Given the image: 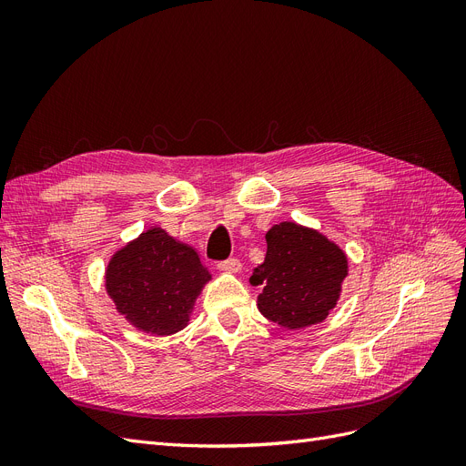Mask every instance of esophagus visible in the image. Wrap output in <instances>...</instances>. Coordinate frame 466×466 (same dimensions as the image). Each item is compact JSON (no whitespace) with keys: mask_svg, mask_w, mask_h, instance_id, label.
Instances as JSON below:
<instances>
[{"mask_svg":"<svg viewBox=\"0 0 466 466\" xmlns=\"http://www.w3.org/2000/svg\"><path fill=\"white\" fill-rule=\"evenodd\" d=\"M218 266H219V270H223V272H229V274L241 272V268H243V264H241V260H238V258H228V260H221Z\"/></svg>","mask_w":466,"mask_h":466,"instance_id":"obj_1","label":"esophagus"}]
</instances>
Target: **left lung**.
I'll return each instance as SVG.
<instances>
[{
  "instance_id": "left-lung-1",
  "label": "left lung",
  "mask_w": 466,
  "mask_h": 466,
  "mask_svg": "<svg viewBox=\"0 0 466 466\" xmlns=\"http://www.w3.org/2000/svg\"><path fill=\"white\" fill-rule=\"evenodd\" d=\"M266 245L264 262L250 278L264 286L258 311L289 330L327 319L348 274L344 252L320 233L289 221L274 225Z\"/></svg>"
}]
</instances>
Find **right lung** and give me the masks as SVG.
<instances>
[{
    "instance_id": "obj_1",
    "label": "right lung",
    "mask_w": 466,
    "mask_h": 466,
    "mask_svg": "<svg viewBox=\"0 0 466 466\" xmlns=\"http://www.w3.org/2000/svg\"><path fill=\"white\" fill-rule=\"evenodd\" d=\"M209 278L198 252L155 228L116 252L106 289L137 329L165 336L187 327L196 295Z\"/></svg>"
}]
</instances>
